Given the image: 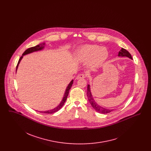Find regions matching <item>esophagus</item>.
<instances>
[{"mask_svg": "<svg viewBox=\"0 0 151 151\" xmlns=\"http://www.w3.org/2000/svg\"><path fill=\"white\" fill-rule=\"evenodd\" d=\"M86 77V75H85L84 74H80V75H78V76H76V79L78 80V79H84Z\"/></svg>", "mask_w": 151, "mask_h": 151, "instance_id": "1", "label": "esophagus"}]
</instances>
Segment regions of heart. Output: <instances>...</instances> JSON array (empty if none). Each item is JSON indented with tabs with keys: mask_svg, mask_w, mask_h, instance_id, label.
Returning a JSON list of instances; mask_svg holds the SVG:
<instances>
[{
	"mask_svg": "<svg viewBox=\"0 0 151 151\" xmlns=\"http://www.w3.org/2000/svg\"><path fill=\"white\" fill-rule=\"evenodd\" d=\"M108 56V51L104 47L95 45H86L77 50L76 57L80 62L89 60L88 65L91 68H95L102 65Z\"/></svg>",
	"mask_w": 151,
	"mask_h": 151,
	"instance_id": "heart-1",
	"label": "heart"
}]
</instances>
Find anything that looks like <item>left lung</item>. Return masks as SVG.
I'll list each match as a JSON object with an SVG mask.
<instances>
[{"instance_id": "obj_1", "label": "left lung", "mask_w": 151, "mask_h": 151, "mask_svg": "<svg viewBox=\"0 0 151 151\" xmlns=\"http://www.w3.org/2000/svg\"><path fill=\"white\" fill-rule=\"evenodd\" d=\"M118 56V57H126L129 58L131 59H132V58L131 57V55L130 54L129 52L123 48H122L121 50L119 51ZM87 97H88V100L89 101L92 106L96 111L99 112V113L107 114L109 113H110L111 111H112L113 110V109H109L106 108H103L97 104V102L94 100L92 94L91 93L90 85H88V86H87Z\"/></svg>"}]
</instances>
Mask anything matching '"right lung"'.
Listing matches in <instances>:
<instances>
[{"label":"right lung","mask_w":151,"mask_h":151,"mask_svg":"<svg viewBox=\"0 0 151 151\" xmlns=\"http://www.w3.org/2000/svg\"><path fill=\"white\" fill-rule=\"evenodd\" d=\"M45 45V43H40L38 45H37L36 46H34V47H30L29 49H28L27 50L25 51L24 52V53L22 54V57H20V58L19 59V62H18V63L17 65L16 66V72L17 71V68H18V66L19 65L21 61V60L22 59V58H23L24 55H25L27 54H28L30 53H32V52H35V51H37L41 50H42L43 48H44V46ZM73 80H72L71 81L70 83V84L68 85V86H67V88L65 91V93L64 94V96L63 97V99L61 101L60 103L59 104V105H58L57 106L56 108L53 109H51L50 110H47V111H40V113H46V114H52V113H55L58 111V110H59L61 108H62V106H63V105L65 104V102L67 100V96L68 95L69 93V91H70V89L71 88V86H72V84H73Z\"/></svg>","instance_id":"add662e5"}]
</instances>
